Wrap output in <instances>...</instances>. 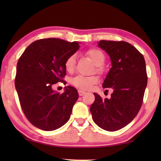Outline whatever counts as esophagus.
<instances>
[{"label":"esophagus","instance_id":"esophagus-1","mask_svg":"<svg viewBox=\"0 0 161 161\" xmlns=\"http://www.w3.org/2000/svg\"><path fill=\"white\" fill-rule=\"evenodd\" d=\"M86 94V92L83 91V90H80V89L78 90V94H79V96H83V94Z\"/></svg>","mask_w":161,"mask_h":161}]
</instances>
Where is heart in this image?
<instances>
[{
  "label": "heart",
  "mask_w": 161,
  "mask_h": 161,
  "mask_svg": "<svg viewBox=\"0 0 161 161\" xmlns=\"http://www.w3.org/2000/svg\"><path fill=\"white\" fill-rule=\"evenodd\" d=\"M87 56L91 59L95 64V70L98 73H103V64L105 62V56L102 50L97 48H91L86 53ZM76 64L75 55L72 54L68 56L64 61V67L66 70L69 72H72L75 69ZM99 82V78L97 75L83 76L78 75L71 79V84L76 88L83 90L91 89L94 85Z\"/></svg>",
  "instance_id": "1"
}]
</instances>
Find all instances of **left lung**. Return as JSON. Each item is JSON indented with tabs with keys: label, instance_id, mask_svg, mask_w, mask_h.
I'll use <instances>...</instances> for the list:
<instances>
[{
	"label": "left lung",
	"instance_id": "8db88e82",
	"mask_svg": "<svg viewBox=\"0 0 161 161\" xmlns=\"http://www.w3.org/2000/svg\"><path fill=\"white\" fill-rule=\"evenodd\" d=\"M98 46L111 58L112 67L103 83L111 88V98L97 94L90 107L94 122L107 131L120 130L131 122L142 105L147 84L146 64L143 55L127 42L100 40Z\"/></svg>",
	"mask_w": 161,
	"mask_h": 161
}]
</instances>
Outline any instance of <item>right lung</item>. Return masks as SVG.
<instances>
[{
	"label": "right lung",
	"instance_id": "obj_1",
	"mask_svg": "<svg viewBox=\"0 0 161 161\" xmlns=\"http://www.w3.org/2000/svg\"><path fill=\"white\" fill-rule=\"evenodd\" d=\"M77 42L57 38L34 41L25 50L17 64L14 84L24 114L35 127L51 131L69 120L78 98L75 88L68 86L60 94L53 84L64 83V61L79 49Z\"/></svg>",
	"mask_w": 161,
	"mask_h": 161
}]
</instances>
